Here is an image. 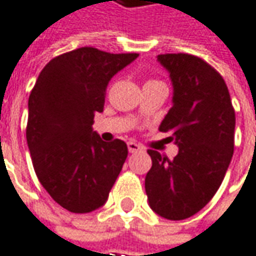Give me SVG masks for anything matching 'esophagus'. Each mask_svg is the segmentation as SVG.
I'll return each mask as SVG.
<instances>
[{"label": "esophagus", "instance_id": "obj_1", "mask_svg": "<svg viewBox=\"0 0 256 256\" xmlns=\"http://www.w3.org/2000/svg\"><path fill=\"white\" fill-rule=\"evenodd\" d=\"M128 148L130 153H138V152H142V150H143V146H140V144L134 143V142H128Z\"/></svg>", "mask_w": 256, "mask_h": 256}]
</instances>
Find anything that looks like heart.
Segmentation results:
<instances>
[{
    "label": "heart",
    "mask_w": 256,
    "mask_h": 256,
    "mask_svg": "<svg viewBox=\"0 0 256 256\" xmlns=\"http://www.w3.org/2000/svg\"><path fill=\"white\" fill-rule=\"evenodd\" d=\"M152 83H160V82H156V80H149V82H148L146 84H152ZM162 84H163V83H162Z\"/></svg>",
    "instance_id": "heart-1"
}]
</instances>
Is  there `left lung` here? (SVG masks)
I'll use <instances>...</instances> for the list:
<instances>
[{
	"mask_svg": "<svg viewBox=\"0 0 256 256\" xmlns=\"http://www.w3.org/2000/svg\"><path fill=\"white\" fill-rule=\"evenodd\" d=\"M169 72L173 106L159 130L170 133L179 152L169 160L148 150L152 168L144 179L150 208L162 218L182 220L214 198L234 154L235 110L222 76L190 54H160Z\"/></svg>",
	"mask_w": 256,
	"mask_h": 256,
	"instance_id": "1",
	"label": "left lung"
}]
</instances>
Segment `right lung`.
<instances>
[{"mask_svg":"<svg viewBox=\"0 0 256 256\" xmlns=\"http://www.w3.org/2000/svg\"><path fill=\"white\" fill-rule=\"evenodd\" d=\"M139 57L82 47L52 58L28 98L27 143L40 184L72 214L106 204L128 158L123 140L103 142L93 130L112 77Z\"/></svg>","mask_w":256,"mask_h":256,"instance_id":"obj_1","label":"right lung"}]
</instances>
